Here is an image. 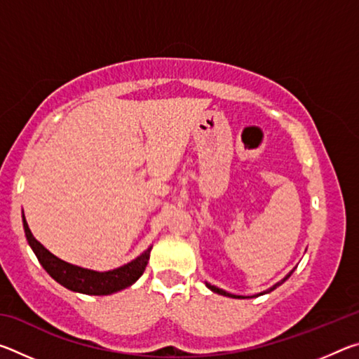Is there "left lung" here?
Returning <instances> with one entry per match:
<instances>
[{
  "label": "left lung",
  "instance_id": "obj_1",
  "mask_svg": "<svg viewBox=\"0 0 359 359\" xmlns=\"http://www.w3.org/2000/svg\"><path fill=\"white\" fill-rule=\"evenodd\" d=\"M294 271V269H293ZM293 271H291L290 272V274H287V276H285L283 278H282V280L280 282H277L276 285H274V287H271L269 290H267V291H264V293H271V291L272 290H276L277 287H280V285L285 282V280H287V278L291 276V274H293ZM205 287H208L209 290H212V291H214V293H218V294H223V296H228V297H241V296H236V294H231V293H228V291H224V290H222V288H218V287H215V285H210V283H208V282H205ZM259 294H263V293H259Z\"/></svg>",
  "mask_w": 359,
  "mask_h": 359
}]
</instances>
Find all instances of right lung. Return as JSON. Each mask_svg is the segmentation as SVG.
<instances>
[{
    "instance_id": "right-lung-1",
    "label": "right lung",
    "mask_w": 359,
    "mask_h": 359,
    "mask_svg": "<svg viewBox=\"0 0 359 359\" xmlns=\"http://www.w3.org/2000/svg\"><path fill=\"white\" fill-rule=\"evenodd\" d=\"M22 218L28 244L33 248V252L36 257H38L42 267H44L48 272V276L55 278L60 285H63L65 288H68L71 291H76V293L93 296L117 293L120 290L131 287V285L144 274L145 266L149 263L151 247H149L142 255H139L136 259H133L131 263L106 272L83 269V267L69 264L66 263V261L57 258L55 255L48 252L41 242L36 241L32 231L28 228L25 215H22Z\"/></svg>"
}]
</instances>
